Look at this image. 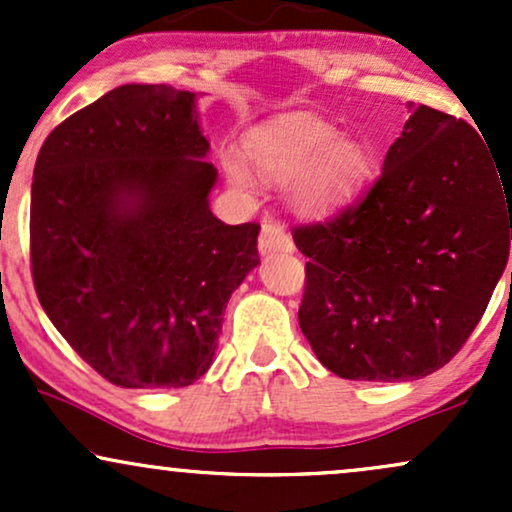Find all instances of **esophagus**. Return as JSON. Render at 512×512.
<instances>
[{
    "label": "esophagus",
    "instance_id": "1",
    "mask_svg": "<svg viewBox=\"0 0 512 512\" xmlns=\"http://www.w3.org/2000/svg\"><path fill=\"white\" fill-rule=\"evenodd\" d=\"M262 255H274V252H291L293 250V240L289 236L284 226L279 223H264L262 233H260V243H257Z\"/></svg>",
    "mask_w": 512,
    "mask_h": 512
}]
</instances>
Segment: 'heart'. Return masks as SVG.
Wrapping results in <instances>:
<instances>
[{
  "label": "heart",
  "instance_id": "1",
  "mask_svg": "<svg viewBox=\"0 0 512 512\" xmlns=\"http://www.w3.org/2000/svg\"><path fill=\"white\" fill-rule=\"evenodd\" d=\"M243 157L221 158L223 173L238 190H252L255 175L289 185V204L308 219H330L356 202L373 178V156L354 139H342L313 115L289 113L264 120L243 137ZM251 167L248 169L247 166Z\"/></svg>",
  "mask_w": 512,
  "mask_h": 512
}]
</instances>
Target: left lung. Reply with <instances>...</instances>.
<instances>
[{
  "mask_svg": "<svg viewBox=\"0 0 512 512\" xmlns=\"http://www.w3.org/2000/svg\"><path fill=\"white\" fill-rule=\"evenodd\" d=\"M361 202L293 228L305 262L298 322L327 370L407 383L443 368L508 264L512 163L464 120L409 105Z\"/></svg>",
  "mask_w": 512,
  "mask_h": 512,
  "instance_id": "left-lung-1",
  "label": "left lung"
}]
</instances>
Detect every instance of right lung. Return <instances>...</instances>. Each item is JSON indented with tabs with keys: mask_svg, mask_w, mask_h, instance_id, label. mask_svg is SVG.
<instances>
[{
	"mask_svg": "<svg viewBox=\"0 0 512 512\" xmlns=\"http://www.w3.org/2000/svg\"><path fill=\"white\" fill-rule=\"evenodd\" d=\"M197 93L125 84L52 129L31 187L38 301L113 385L187 387L216 354L231 293L260 264L257 223L209 209Z\"/></svg>",
	"mask_w": 512,
	"mask_h": 512,
	"instance_id": "1",
	"label": "right lung"
}]
</instances>
